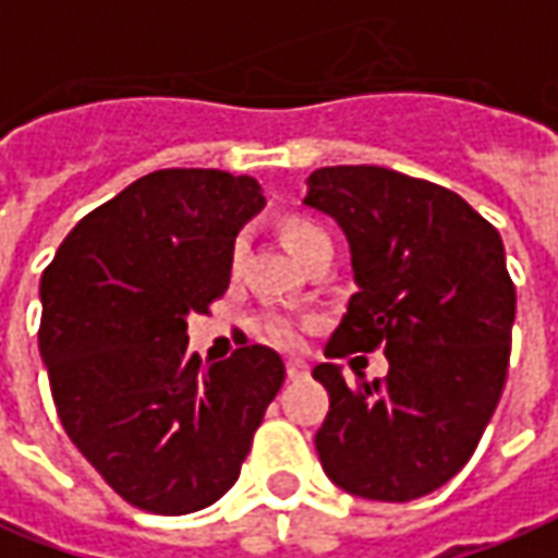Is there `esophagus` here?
Segmentation results:
<instances>
[{"label":"esophagus","mask_w":558,"mask_h":558,"mask_svg":"<svg viewBox=\"0 0 558 558\" xmlns=\"http://www.w3.org/2000/svg\"><path fill=\"white\" fill-rule=\"evenodd\" d=\"M287 374H290V380H305L307 365L302 360H290L287 362Z\"/></svg>","instance_id":"34e87169"}]
</instances>
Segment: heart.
<instances>
[{
    "label": "heart",
    "mask_w": 558,
    "mask_h": 558,
    "mask_svg": "<svg viewBox=\"0 0 558 558\" xmlns=\"http://www.w3.org/2000/svg\"><path fill=\"white\" fill-rule=\"evenodd\" d=\"M283 241H287V247L292 251V256L302 263L307 253L319 247V244H326L329 235H326V229H319L317 223H311V220H302V217H292L283 223ZM244 251V244H235V259ZM253 329L263 335L266 341L278 347H292L299 341V329H295V323L290 317H283L278 311H266V314H259V317L253 319Z\"/></svg>",
    "instance_id": "b5f03b06"
}]
</instances>
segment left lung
<instances>
[{
    "label": "left lung",
    "instance_id": "1",
    "mask_svg": "<svg viewBox=\"0 0 558 558\" xmlns=\"http://www.w3.org/2000/svg\"><path fill=\"white\" fill-rule=\"evenodd\" d=\"M305 205L341 226L356 280L326 356L389 360L384 380L356 384L335 362L314 368L329 392L319 465L350 496H428L469 462L505 389L517 290L501 235L462 196L380 166L317 169Z\"/></svg>",
    "mask_w": 558,
    "mask_h": 558
}]
</instances>
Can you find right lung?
<instances>
[{"instance_id":"right-lung-1","label":"right lung","mask_w":558,"mask_h":558,"mask_svg":"<svg viewBox=\"0 0 558 558\" xmlns=\"http://www.w3.org/2000/svg\"><path fill=\"white\" fill-rule=\"evenodd\" d=\"M263 208L247 174L150 171L89 211L41 275L38 350L62 428L135 508L214 505L283 384L271 347L208 368L186 350V317L223 295L241 226Z\"/></svg>"}]
</instances>
